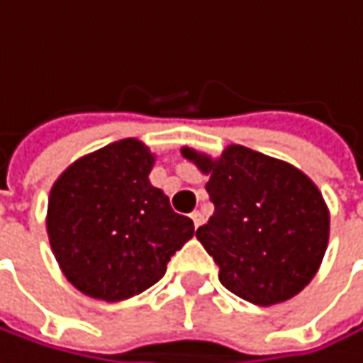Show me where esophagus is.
<instances>
[{"label":"esophagus","mask_w":363,"mask_h":363,"mask_svg":"<svg viewBox=\"0 0 363 363\" xmlns=\"http://www.w3.org/2000/svg\"><path fill=\"white\" fill-rule=\"evenodd\" d=\"M191 220H193L195 228H199V226H201V222H203V214H201V212H193V214H191Z\"/></svg>","instance_id":"esophagus-1"}]
</instances>
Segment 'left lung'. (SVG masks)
<instances>
[{"instance_id": "obj_1", "label": "left lung", "mask_w": 363, "mask_h": 363, "mask_svg": "<svg viewBox=\"0 0 363 363\" xmlns=\"http://www.w3.org/2000/svg\"><path fill=\"white\" fill-rule=\"evenodd\" d=\"M203 174L214 216L195 237L214 257L220 282L255 306L295 297L315 277L328 245L322 193L295 166L228 145L220 157L182 147Z\"/></svg>"}]
</instances>
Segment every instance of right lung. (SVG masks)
<instances>
[{
  "mask_svg": "<svg viewBox=\"0 0 363 363\" xmlns=\"http://www.w3.org/2000/svg\"><path fill=\"white\" fill-rule=\"evenodd\" d=\"M153 162L145 143L122 139L77 160L51 186V251L68 282L93 299L143 293L195 233L149 182Z\"/></svg>",
  "mask_w": 363,
  "mask_h": 363,
  "instance_id": "obj_1",
  "label": "right lung"
}]
</instances>
